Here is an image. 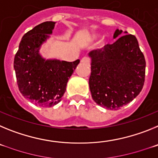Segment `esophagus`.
<instances>
[{
  "label": "esophagus",
  "mask_w": 158,
  "mask_h": 158,
  "mask_svg": "<svg viewBox=\"0 0 158 158\" xmlns=\"http://www.w3.org/2000/svg\"><path fill=\"white\" fill-rule=\"evenodd\" d=\"M81 62L82 63H85V64H86V65H89V64L90 63V58H88V57H84V58L81 60Z\"/></svg>",
  "instance_id": "1"
}]
</instances>
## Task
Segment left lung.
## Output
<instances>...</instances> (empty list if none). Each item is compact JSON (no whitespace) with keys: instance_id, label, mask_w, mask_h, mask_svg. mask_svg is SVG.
I'll return each mask as SVG.
<instances>
[{"instance_id":"1","label":"left lung","mask_w":158,"mask_h":158,"mask_svg":"<svg viewBox=\"0 0 158 158\" xmlns=\"http://www.w3.org/2000/svg\"><path fill=\"white\" fill-rule=\"evenodd\" d=\"M122 31L117 29L114 38ZM89 55L92 59L89 88L93 100L98 105L108 110H118L142 91L146 60L135 35L120 36L114 43L91 51Z\"/></svg>"}]
</instances>
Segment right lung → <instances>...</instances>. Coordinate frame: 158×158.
<instances>
[{
	"instance_id": "1",
	"label": "right lung",
	"mask_w": 158,
	"mask_h": 158,
	"mask_svg": "<svg viewBox=\"0 0 158 158\" xmlns=\"http://www.w3.org/2000/svg\"><path fill=\"white\" fill-rule=\"evenodd\" d=\"M47 21L27 31L19 43L14 58V69L19 92L36 106L50 107L62 100L69 78L80 60L69 62L45 60L39 51L54 27Z\"/></svg>"
}]
</instances>
